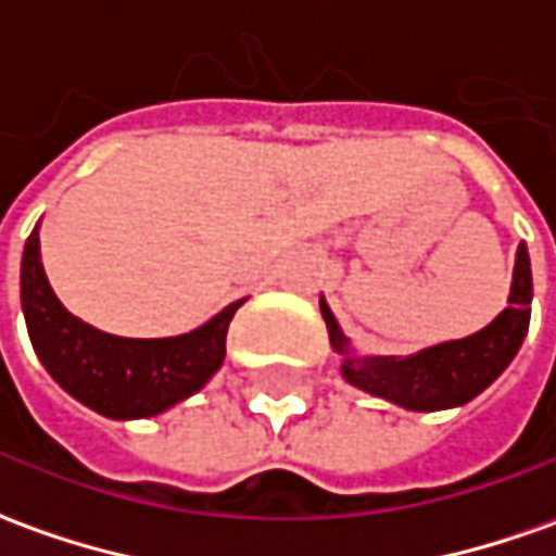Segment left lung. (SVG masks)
<instances>
[{
	"label": "left lung",
	"mask_w": 556,
	"mask_h": 556,
	"mask_svg": "<svg viewBox=\"0 0 556 556\" xmlns=\"http://www.w3.org/2000/svg\"><path fill=\"white\" fill-rule=\"evenodd\" d=\"M530 302H533V271L530 254L520 241L515 256V278L508 293V308L466 339L432 344L412 357H363L351 351L339 320L320 296V315L327 320L329 344L342 357V375L348 384L372 396L402 405L408 412H442L476 400L490 388L503 369L515 359L523 336L530 329Z\"/></svg>",
	"instance_id": "left-lung-1"
}]
</instances>
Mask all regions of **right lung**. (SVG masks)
<instances>
[{"instance_id": "add662e5", "label": "right lung", "mask_w": 556, "mask_h": 556, "mask_svg": "<svg viewBox=\"0 0 556 556\" xmlns=\"http://www.w3.org/2000/svg\"><path fill=\"white\" fill-rule=\"evenodd\" d=\"M241 302L184 336L121 339L84 324L56 300L41 266L38 227L23 248L21 305L41 366L68 396L114 420L154 417L205 388L227 357L229 320Z\"/></svg>"}]
</instances>
